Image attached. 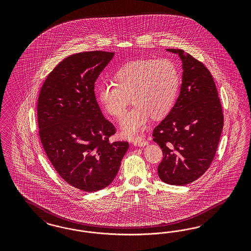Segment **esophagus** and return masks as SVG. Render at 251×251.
Masks as SVG:
<instances>
[{
	"mask_svg": "<svg viewBox=\"0 0 251 251\" xmlns=\"http://www.w3.org/2000/svg\"><path fill=\"white\" fill-rule=\"evenodd\" d=\"M132 144L136 146H145V145H148V142L143 140V139H134L132 141Z\"/></svg>",
	"mask_w": 251,
	"mask_h": 251,
	"instance_id": "1",
	"label": "esophagus"
}]
</instances>
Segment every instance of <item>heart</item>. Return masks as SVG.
I'll return each instance as SVG.
<instances>
[{
	"label": "heart",
	"instance_id": "b5f03b06",
	"mask_svg": "<svg viewBox=\"0 0 251 251\" xmlns=\"http://www.w3.org/2000/svg\"><path fill=\"white\" fill-rule=\"evenodd\" d=\"M114 82H103L98 88L99 102L107 114L120 117L129 97L134 106L122 116V133L136 136L151 116L162 118L171 110L177 97L180 76L170 59H144L130 61L119 69Z\"/></svg>",
	"mask_w": 251,
	"mask_h": 251
}]
</instances>
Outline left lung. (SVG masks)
Segmentation results:
<instances>
[{
  "instance_id": "obj_1",
  "label": "left lung",
  "mask_w": 251,
  "mask_h": 251,
  "mask_svg": "<svg viewBox=\"0 0 251 251\" xmlns=\"http://www.w3.org/2000/svg\"><path fill=\"white\" fill-rule=\"evenodd\" d=\"M182 61V84L175 105L153 129L163 160L160 179L170 185L193 182L212 164L220 141L224 115L210 71L182 50L168 49Z\"/></svg>"
}]
</instances>
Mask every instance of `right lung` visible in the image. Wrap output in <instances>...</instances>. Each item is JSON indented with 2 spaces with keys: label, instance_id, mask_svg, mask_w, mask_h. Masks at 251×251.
<instances>
[{
  "label": "right lung",
  "instance_id": "1",
  "mask_svg": "<svg viewBox=\"0 0 251 251\" xmlns=\"http://www.w3.org/2000/svg\"><path fill=\"white\" fill-rule=\"evenodd\" d=\"M114 52L86 51L61 61L46 78L38 100L39 138L61 177L86 192L114 180L129 143H111L114 125L103 116L95 83Z\"/></svg>",
  "mask_w": 251,
  "mask_h": 251
}]
</instances>
